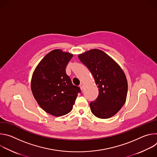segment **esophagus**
I'll return each mask as SVG.
<instances>
[{"label":"esophagus","mask_w":157,"mask_h":157,"mask_svg":"<svg viewBox=\"0 0 157 157\" xmlns=\"http://www.w3.org/2000/svg\"><path fill=\"white\" fill-rule=\"evenodd\" d=\"M79 87H80V88H81V90H82L83 88H84V84H82V83H81V84H80V85H79Z\"/></svg>","instance_id":"1"}]
</instances>
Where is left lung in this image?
Returning a JSON list of instances; mask_svg holds the SVG:
<instances>
[{"mask_svg": "<svg viewBox=\"0 0 157 157\" xmlns=\"http://www.w3.org/2000/svg\"><path fill=\"white\" fill-rule=\"evenodd\" d=\"M92 73L99 88L96 99L89 104L98 118L114 116L124 105L127 94L126 76L119 64L104 52L93 49L78 56Z\"/></svg>", "mask_w": 157, "mask_h": 157, "instance_id": "8db88e82", "label": "left lung"}]
</instances>
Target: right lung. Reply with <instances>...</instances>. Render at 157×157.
<instances>
[{
    "label": "right lung",
    "instance_id": "obj_1",
    "mask_svg": "<svg viewBox=\"0 0 157 157\" xmlns=\"http://www.w3.org/2000/svg\"><path fill=\"white\" fill-rule=\"evenodd\" d=\"M73 56L61 50H53L39 63L32 75L31 89L35 99L44 111L56 117L69 113L81 93L66 73Z\"/></svg>",
    "mask_w": 157,
    "mask_h": 157
}]
</instances>
